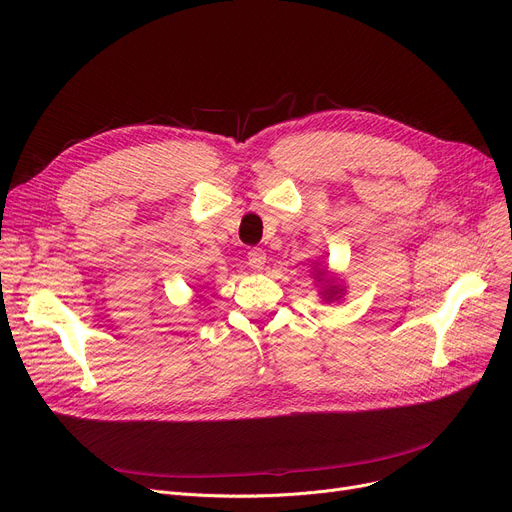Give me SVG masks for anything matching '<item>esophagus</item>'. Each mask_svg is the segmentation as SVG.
Listing matches in <instances>:
<instances>
[{
  "label": "esophagus",
  "mask_w": 512,
  "mask_h": 512,
  "mask_svg": "<svg viewBox=\"0 0 512 512\" xmlns=\"http://www.w3.org/2000/svg\"><path fill=\"white\" fill-rule=\"evenodd\" d=\"M247 259H249V265L253 267V270L259 272V270H263V265H265V251L253 249V251H249Z\"/></svg>",
  "instance_id": "1"
}]
</instances>
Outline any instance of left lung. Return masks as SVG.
Here are the masks:
<instances>
[{
	"label": "left lung",
	"mask_w": 512,
	"mask_h": 512,
	"mask_svg": "<svg viewBox=\"0 0 512 512\" xmlns=\"http://www.w3.org/2000/svg\"><path fill=\"white\" fill-rule=\"evenodd\" d=\"M315 280L321 282V286H324V292H321V297H324L326 303H332V301L342 297V288L338 284H334L332 278H326V270H317Z\"/></svg>",
	"instance_id": "obj_1"
}]
</instances>
